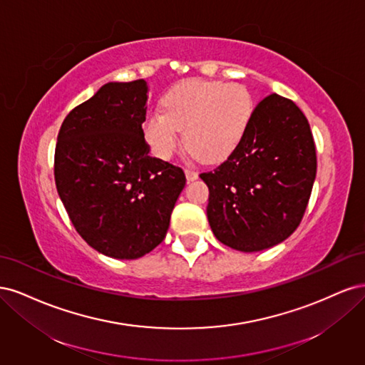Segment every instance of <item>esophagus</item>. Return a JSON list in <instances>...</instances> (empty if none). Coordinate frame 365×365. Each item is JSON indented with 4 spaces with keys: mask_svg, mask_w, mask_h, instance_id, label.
Instances as JSON below:
<instances>
[{
    "mask_svg": "<svg viewBox=\"0 0 365 365\" xmlns=\"http://www.w3.org/2000/svg\"><path fill=\"white\" fill-rule=\"evenodd\" d=\"M185 178H187V181H195L196 178H197V172H195V170H192V169H185Z\"/></svg>",
    "mask_w": 365,
    "mask_h": 365,
    "instance_id": "34e87169",
    "label": "esophagus"
}]
</instances>
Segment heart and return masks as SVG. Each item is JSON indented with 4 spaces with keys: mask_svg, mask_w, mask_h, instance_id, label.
Here are the masks:
<instances>
[{
    "mask_svg": "<svg viewBox=\"0 0 365 365\" xmlns=\"http://www.w3.org/2000/svg\"><path fill=\"white\" fill-rule=\"evenodd\" d=\"M163 110L143 120V135L153 155L169 160L181 146L207 163L225 160L244 140L254 114V98L242 83L190 79L163 97Z\"/></svg>",
    "mask_w": 365,
    "mask_h": 365,
    "instance_id": "obj_1",
    "label": "heart"
}]
</instances>
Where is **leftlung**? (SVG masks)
<instances>
[{
	"label": "left lung",
	"instance_id": "1",
	"mask_svg": "<svg viewBox=\"0 0 365 365\" xmlns=\"http://www.w3.org/2000/svg\"><path fill=\"white\" fill-rule=\"evenodd\" d=\"M315 175L307 118L289 98L264 97L240 145L219 168L200 175L210 192L213 235L244 252L279 245L300 225Z\"/></svg>",
	"mask_w": 365,
	"mask_h": 365
}]
</instances>
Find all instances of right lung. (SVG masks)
Returning a JSON list of instances; mask_svg holds the SVG:
<instances>
[{
    "mask_svg": "<svg viewBox=\"0 0 365 365\" xmlns=\"http://www.w3.org/2000/svg\"><path fill=\"white\" fill-rule=\"evenodd\" d=\"M146 81L105 83L61 126L54 181L77 233L108 257L158 247L185 185L182 169L149 155Z\"/></svg>",
    "mask_w": 365,
    "mask_h": 365,
    "instance_id": "1",
    "label": "right lung"
}]
</instances>
